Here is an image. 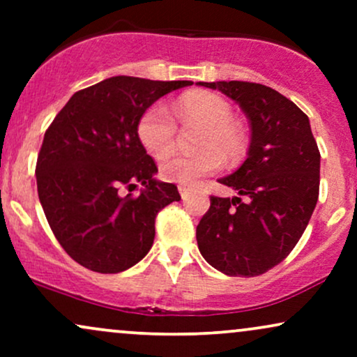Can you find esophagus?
I'll return each instance as SVG.
<instances>
[{
	"mask_svg": "<svg viewBox=\"0 0 357 357\" xmlns=\"http://www.w3.org/2000/svg\"><path fill=\"white\" fill-rule=\"evenodd\" d=\"M179 195H181V198L183 199H188L190 198V195H191V188H188V186H183V184H179Z\"/></svg>",
	"mask_w": 357,
	"mask_h": 357,
	"instance_id": "obj_1",
	"label": "esophagus"
}]
</instances>
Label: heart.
<instances>
[{"label": "heart", "mask_w": 357, "mask_h": 357, "mask_svg": "<svg viewBox=\"0 0 357 357\" xmlns=\"http://www.w3.org/2000/svg\"><path fill=\"white\" fill-rule=\"evenodd\" d=\"M176 114L183 122H196L203 127L199 139L203 151L192 155H165L159 165V173L166 181L191 186L220 169L223 165L220 150L228 159H236L243 154V134L233 122V109L223 97L210 92L191 93L178 102ZM137 134L147 153L166 154L173 147L176 137V122L169 109L165 104H154L146 109L139 119Z\"/></svg>", "instance_id": "1"}]
</instances>
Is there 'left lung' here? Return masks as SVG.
<instances>
[{"label":"left lung","mask_w":357,"mask_h":357,"mask_svg":"<svg viewBox=\"0 0 357 357\" xmlns=\"http://www.w3.org/2000/svg\"><path fill=\"white\" fill-rule=\"evenodd\" d=\"M196 85L220 90L238 104L252 132L243 165L218 179L238 196H211L210 210L196 227L198 248L225 275H261L292 252L317 204L321 154L309 117L267 85Z\"/></svg>","instance_id":"8db88e82"}]
</instances>
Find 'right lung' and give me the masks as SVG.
I'll return each instance as SVG.
<instances>
[{
  "label": "right lung",
  "instance_id": "add662e5",
  "mask_svg": "<svg viewBox=\"0 0 357 357\" xmlns=\"http://www.w3.org/2000/svg\"><path fill=\"white\" fill-rule=\"evenodd\" d=\"M190 80L110 77L73 93L45 132L36 161L38 198L53 235L82 267L119 273L147 255L155 215L179 202L173 183L155 179L137 134L155 100ZM143 186L139 197L120 195Z\"/></svg>",
  "mask_w": 357,
  "mask_h": 357
}]
</instances>
